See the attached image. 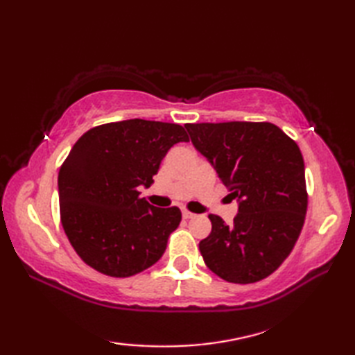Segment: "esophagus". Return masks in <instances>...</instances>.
<instances>
[{"mask_svg":"<svg viewBox=\"0 0 355 355\" xmlns=\"http://www.w3.org/2000/svg\"><path fill=\"white\" fill-rule=\"evenodd\" d=\"M193 216H195V214L189 212V210H183V218H184V220H191V218H193Z\"/></svg>","mask_w":355,"mask_h":355,"instance_id":"obj_1","label":"esophagus"}]
</instances>
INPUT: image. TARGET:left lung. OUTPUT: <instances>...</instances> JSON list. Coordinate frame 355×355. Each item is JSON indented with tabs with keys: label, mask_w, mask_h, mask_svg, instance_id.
Here are the masks:
<instances>
[{
	"label": "left lung",
	"mask_w": 355,
	"mask_h": 355,
	"mask_svg": "<svg viewBox=\"0 0 355 355\" xmlns=\"http://www.w3.org/2000/svg\"><path fill=\"white\" fill-rule=\"evenodd\" d=\"M195 149L238 200L227 225L209 215L200 243L206 266L232 284H253L286 259L305 221V164L296 141L268 122L186 123Z\"/></svg>",
	"instance_id": "left-lung-1"
}]
</instances>
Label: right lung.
Listing matches in <instances>:
<instances>
[{"label": "right lung", "mask_w": 355, "mask_h": 355, "mask_svg": "<svg viewBox=\"0 0 355 355\" xmlns=\"http://www.w3.org/2000/svg\"><path fill=\"white\" fill-rule=\"evenodd\" d=\"M189 141L183 126L130 119L92 128L74 143L58 175L61 223L87 266L130 277L162 258L182 221L178 207L140 198L168 150Z\"/></svg>", "instance_id": "1"}]
</instances>
